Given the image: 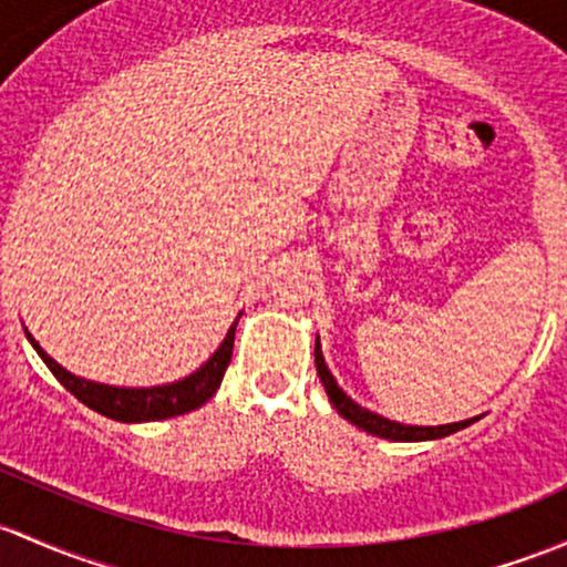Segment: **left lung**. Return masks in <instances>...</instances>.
<instances>
[{
	"label": "left lung",
	"instance_id": "1",
	"mask_svg": "<svg viewBox=\"0 0 567 567\" xmlns=\"http://www.w3.org/2000/svg\"><path fill=\"white\" fill-rule=\"evenodd\" d=\"M315 367H318L320 383L326 385V393H329L331 404L339 410V415H344V419H348L350 424H355L359 429H363V432L378 434V437L399 440V443H413V440H437V437H445V434H454V432H458V429L470 426L475 421V419H470V421H458V424H445V426H408V424H396V421L383 419V415L369 413L367 408L355 404L353 399L348 396V393L339 389L337 380H333V374L329 372V367H326L323 353H320V342L315 344Z\"/></svg>",
	"mask_w": 567,
	"mask_h": 567
}]
</instances>
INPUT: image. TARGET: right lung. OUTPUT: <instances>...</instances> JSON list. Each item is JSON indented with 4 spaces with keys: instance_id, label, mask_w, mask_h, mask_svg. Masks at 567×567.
<instances>
[{
    "instance_id": "right-lung-1",
    "label": "right lung",
    "mask_w": 567,
    "mask_h": 567,
    "mask_svg": "<svg viewBox=\"0 0 567 567\" xmlns=\"http://www.w3.org/2000/svg\"><path fill=\"white\" fill-rule=\"evenodd\" d=\"M236 323L230 326L228 337H225V342L219 344L217 353H214L212 359L198 369V372L178 380V383L154 385V389H116V385L81 380L75 378V374H70L68 369L59 367L51 355H45V350L40 348L32 337H29V342L34 344V350H38L40 359L45 361V367L56 374L59 383L73 393L79 402L86 404V408L97 410V413L109 415L113 421L138 424V421H163V419H174V415H184L189 413V410L200 408L206 399L214 396V391H217L219 383H223L225 369H228L230 363V355H234Z\"/></svg>"
}]
</instances>
